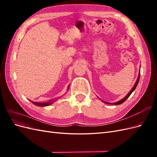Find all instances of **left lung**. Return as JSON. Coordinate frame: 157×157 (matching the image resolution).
Here are the masks:
<instances>
[{
    "label": "left lung",
    "instance_id": "1",
    "mask_svg": "<svg viewBox=\"0 0 157 157\" xmlns=\"http://www.w3.org/2000/svg\"><path fill=\"white\" fill-rule=\"evenodd\" d=\"M140 72L139 73V75H138V77H137V80H136V83H135V84H134V86H133V88H132V89L130 90V92L128 93L126 96L123 98V99H122L121 100H120V101H117V102H115V103H107V102H105V101H103L104 103H108V104H113V105H120V104H121V103H124L126 99H127V98H129V96H130L131 95V94L134 91V90L136 89V86H137V84H138V82H139V80H140Z\"/></svg>",
    "mask_w": 157,
    "mask_h": 157
}]
</instances>
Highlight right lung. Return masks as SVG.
I'll use <instances>...</instances> for the list:
<instances>
[{
    "instance_id": "1",
    "label": "right lung",
    "mask_w": 157,
    "mask_h": 157,
    "mask_svg": "<svg viewBox=\"0 0 157 157\" xmlns=\"http://www.w3.org/2000/svg\"><path fill=\"white\" fill-rule=\"evenodd\" d=\"M69 88V86H68V89ZM54 100H52V101H48L47 102H45V103H41V102H34V101H31V102H32L34 105H36V106H39V107H46V106H48L50 105H51V104L52 103V102H53Z\"/></svg>"
}]
</instances>
